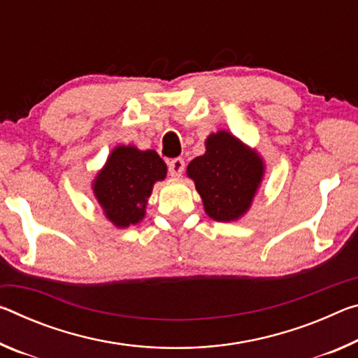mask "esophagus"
Returning <instances> with one entry per match:
<instances>
[{
  "label": "esophagus",
  "mask_w": 358,
  "mask_h": 358,
  "mask_svg": "<svg viewBox=\"0 0 358 358\" xmlns=\"http://www.w3.org/2000/svg\"><path fill=\"white\" fill-rule=\"evenodd\" d=\"M169 172L175 178L181 177V173L185 172V161H183V159H180V157L172 159V161L169 162Z\"/></svg>",
  "instance_id": "1"
}]
</instances>
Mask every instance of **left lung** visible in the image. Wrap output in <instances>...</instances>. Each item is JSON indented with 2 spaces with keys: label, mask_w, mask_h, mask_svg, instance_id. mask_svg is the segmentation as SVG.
Here are the masks:
<instances>
[{
  "label": "left lung",
  "mask_w": 358,
  "mask_h": 358,
  "mask_svg": "<svg viewBox=\"0 0 358 358\" xmlns=\"http://www.w3.org/2000/svg\"><path fill=\"white\" fill-rule=\"evenodd\" d=\"M264 172L259 152L228 130L210 134L206 152L192 159L186 169L206 213L221 223L241 220L250 210Z\"/></svg>",
  "instance_id": "1"
}]
</instances>
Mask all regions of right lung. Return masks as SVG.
Wrapping results in <instances>:
<instances>
[{
    "label": "right lung",
    "instance_id": "right-lung-1",
    "mask_svg": "<svg viewBox=\"0 0 358 358\" xmlns=\"http://www.w3.org/2000/svg\"><path fill=\"white\" fill-rule=\"evenodd\" d=\"M166 177V162L155 150L117 145L95 175L92 191L106 220L124 229L145 218L152 186Z\"/></svg>",
    "mask_w": 358,
    "mask_h": 358
}]
</instances>
